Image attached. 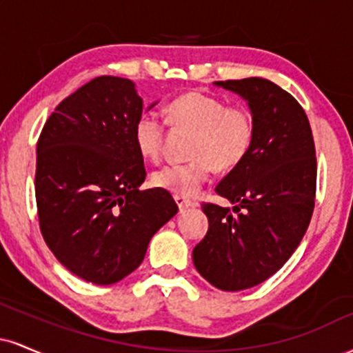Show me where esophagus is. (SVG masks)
I'll use <instances>...</instances> for the list:
<instances>
[{"instance_id":"1","label":"esophagus","mask_w":353,"mask_h":353,"mask_svg":"<svg viewBox=\"0 0 353 353\" xmlns=\"http://www.w3.org/2000/svg\"><path fill=\"white\" fill-rule=\"evenodd\" d=\"M174 201H176V204H177V208H179V210L182 212V210H185V209H189V208H197V202H192V201H189V199H185V197H182V196H176L174 197Z\"/></svg>"}]
</instances>
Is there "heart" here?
<instances>
[{
	"label": "heart",
	"instance_id": "obj_1",
	"mask_svg": "<svg viewBox=\"0 0 353 353\" xmlns=\"http://www.w3.org/2000/svg\"><path fill=\"white\" fill-rule=\"evenodd\" d=\"M168 123L192 132L189 157L184 164H168L152 174V184L182 197L199 192L212 169L230 171L237 168L250 151L254 141V121L244 108L228 106L222 99L190 91L165 108ZM164 121L154 112L137 117L132 136L144 159L156 161L164 137Z\"/></svg>",
	"mask_w": 353,
	"mask_h": 353
}]
</instances>
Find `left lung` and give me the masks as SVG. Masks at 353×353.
Here are the masks:
<instances>
[{
    "label": "left lung",
    "instance_id": "8db88e82",
    "mask_svg": "<svg viewBox=\"0 0 353 353\" xmlns=\"http://www.w3.org/2000/svg\"><path fill=\"white\" fill-rule=\"evenodd\" d=\"M245 101L254 121L250 151L217 184L230 204H202L205 237L194 247L197 272L225 292L250 289L277 272L301 244L315 205L317 161L301 104L272 81H216Z\"/></svg>",
    "mask_w": 353,
    "mask_h": 353
}]
</instances>
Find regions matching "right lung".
<instances>
[{"label":"right lung","mask_w":353,"mask_h":353,"mask_svg":"<svg viewBox=\"0 0 353 353\" xmlns=\"http://www.w3.org/2000/svg\"><path fill=\"white\" fill-rule=\"evenodd\" d=\"M141 114L131 79L99 76L54 109L36 145L44 242L70 272L98 285L136 270L151 237L177 214L168 190H139L145 169L132 129Z\"/></svg>","instance_id":"obj_1"}]
</instances>
